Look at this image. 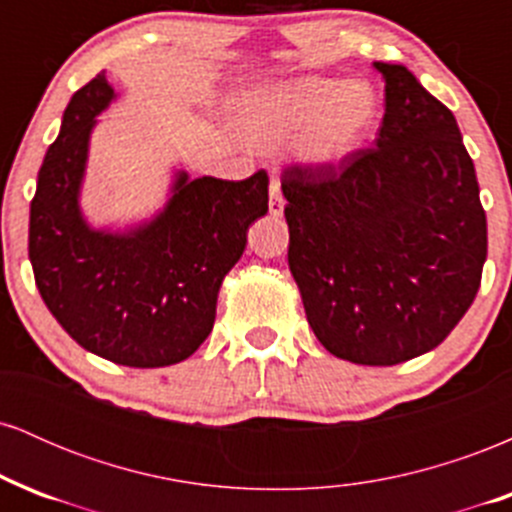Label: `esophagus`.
<instances>
[{
    "instance_id": "1",
    "label": "esophagus",
    "mask_w": 512,
    "mask_h": 512,
    "mask_svg": "<svg viewBox=\"0 0 512 512\" xmlns=\"http://www.w3.org/2000/svg\"><path fill=\"white\" fill-rule=\"evenodd\" d=\"M269 214L272 216L284 214V197H281L279 180L269 182Z\"/></svg>"
}]
</instances>
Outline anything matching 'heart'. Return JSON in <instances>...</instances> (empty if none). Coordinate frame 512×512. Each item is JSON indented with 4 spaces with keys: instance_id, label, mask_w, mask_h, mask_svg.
Here are the masks:
<instances>
[{
    "instance_id": "1",
    "label": "heart",
    "mask_w": 512,
    "mask_h": 512,
    "mask_svg": "<svg viewBox=\"0 0 512 512\" xmlns=\"http://www.w3.org/2000/svg\"><path fill=\"white\" fill-rule=\"evenodd\" d=\"M380 117V96L366 79L301 76L243 93L233 105V125L255 151L293 142L298 163L332 173L368 142Z\"/></svg>"
}]
</instances>
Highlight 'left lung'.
Here are the masks:
<instances>
[{
    "label": "left lung",
    "instance_id": "1",
    "mask_svg": "<svg viewBox=\"0 0 512 512\" xmlns=\"http://www.w3.org/2000/svg\"><path fill=\"white\" fill-rule=\"evenodd\" d=\"M385 117L373 149L332 173L293 166L281 190L289 267L330 354L397 366L467 313L486 262V214L455 115L404 64L373 62Z\"/></svg>",
    "mask_w": 512,
    "mask_h": 512
}]
</instances>
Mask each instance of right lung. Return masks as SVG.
<instances>
[{
	"mask_svg": "<svg viewBox=\"0 0 512 512\" xmlns=\"http://www.w3.org/2000/svg\"><path fill=\"white\" fill-rule=\"evenodd\" d=\"M115 98L101 72L64 110L38 173L28 257L40 296L76 344L120 366H173L209 337L223 276L269 209V178L264 170L240 182L175 170L168 202L151 219L93 228L81 185L96 117Z\"/></svg>",
	"mask_w": 512,
	"mask_h": 512,
	"instance_id": "obj_1",
	"label": "right lung"
}]
</instances>
